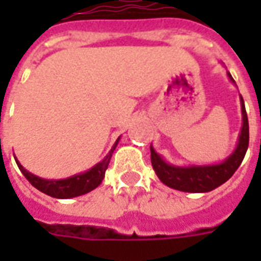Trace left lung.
Returning <instances> with one entry per match:
<instances>
[{"label":"left lung","mask_w":261,"mask_h":261,"mask_svg":"<svg viewBox=\"0 0 261 261\" xmlns=\"http://www.w3.org/2000/svg\"><path fill=\"white\" fill-rule=\"evenodd\" d=\"M226 76L232 84H235L229 71H226ZM239 99H241L242 127L235 149L218 164L173 165L168 162L161 153L156 152L151 144V164L159 180L170 189L186 193L211 192L221 185H224L226 180H229L235 173V170L241 166L249 147V121H247L246 109L241 95Z\"/></svg>","instance_id":"left-lung-1"}]
</instances>
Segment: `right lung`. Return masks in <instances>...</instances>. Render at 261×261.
Here are the masks:
<instances>
[{"label":"right lung","mask_w":261,"mask_h":261,"mask_svg":"<svg viewBox=\"0 0 261 261\" xmlns=\"http://www.w3.org/2000/svg\"><path fill=\"white\" fill-rule=\"evenodd\" d=\"M119 141L120 137L116 140L108 155L100 162L93 165L91 169L76 173L74 176H69L67 179H44V177H40V176L33 175L20 165V162L15 155L14 158L20 172L23 173V176L28 180L31 181L32 186L36 187L37 190H40V192L50 197H54V198H72V197L82 196V194L92 192L93 189H96L102 183V180L105 179L106 169L109 166V162L112 159V155H113Z\"/></svg>","instance_id":"obj_1"}]
</instances>
